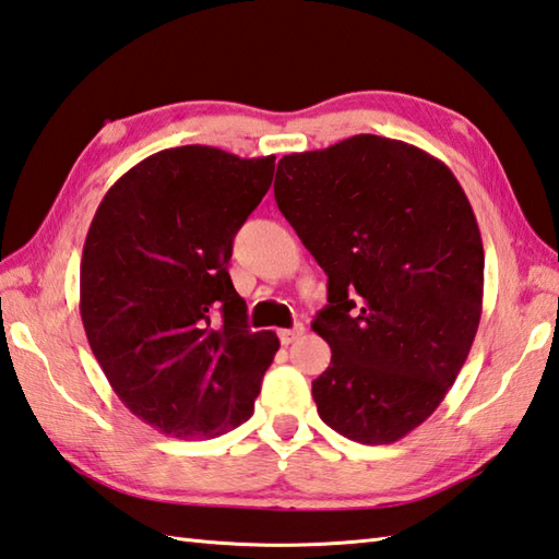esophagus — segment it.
<instances>
[{"mask_svg":"<svg viewBox=\"0 0 559 559\" xmlns=\"http://www.w3.org/2000/svg\"><path fill=\"white\" fill-rule=\"evenodd\" d=\"M302 332H305V326L302 324H295L293 330H281L278 332V338H281V344L283 346H288V344H293L295 338H300L302 336Z\"/></svg>","mask_w":559,"mask_h":559,"instance_id":"esophagus-1","label":"esophagus"}]
</instances>
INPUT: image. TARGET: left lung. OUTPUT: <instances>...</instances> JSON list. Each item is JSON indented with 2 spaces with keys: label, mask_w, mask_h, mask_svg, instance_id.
<instances>
[{
  "label": "left lung",
  "mask_w": 559,
  "mask_h": 559,
  "mask_svg": "<svg viewBox=\"0 0 559 559\" xmlns=\"http://www.w3.org/2000/svg\"><path fill=\"white\" fill-rule=\"evenodd\" d=\"M273 195L330 276L312 322L332 348L317 412L356 443L404 439L443 402L483 317L485 249L463 186L409 142L354 135L283 157Z\"/></svg>",
  "instance_id": "8db88e82"
}]
</instances>
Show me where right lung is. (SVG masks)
Masks as SVG:
<instances>
[{
    "label": "right lung",
    "mask_w": 559,
    "mask_h": 559,
    "mask_svg": "<svg viewBox=\"0 0 559 559\" xmlns=\"http://www.w3.org/2000/svg\"><path fill=\"white\" fill-rule=\"evenodd\" d=\"M273 162L207 145L162 150L106 191L86 233V338L120 402L171 439H215L247 421L281 346L249 330L227 273Z\"/></svg>",
    "instance_id": "obj_1"
}]
</instances>
